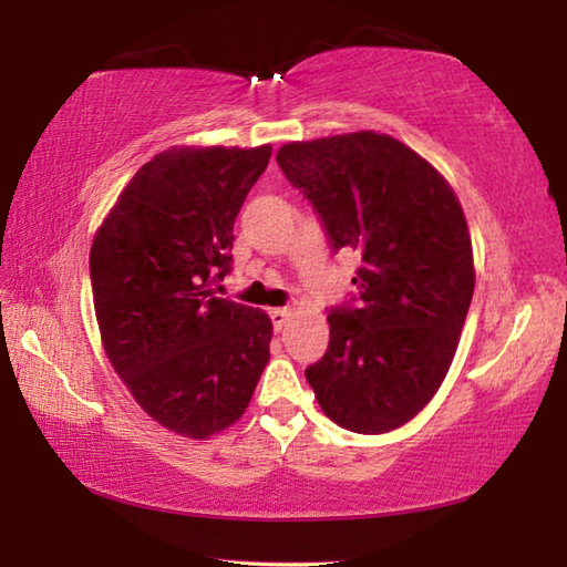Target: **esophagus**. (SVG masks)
<instances>
[{"mask_svg": "<svg viewBox=\"0 0 567 567\" xmlns=\"http://www.w3.org/2000/svg\"><path fill=\"white\" fill-rule=\"evenodd\" d=\"M290 318H292V312L287 310V307H277V310H270V320H272V324H275V330L280 332L287 322H290Z\"/></svg>", "mask_w": 567, "mask_h": 567, "instance_id": "34e87169", "label": "esophagus"}]
</instances>
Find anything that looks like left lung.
<instances>
[{
  "label": "left lung",
  "instance_id": "8db88e82",
  "mask_svg": "<svg viewBox=\"0 0 567 567\" xmlns=\"http://www.w3.org/2000/svg\"><path fill=\"white\" fill-rule=\"evenodd\" d=\"M277 162L318 209L332 249L360 257L358 305L332 307L328 352L305 378L340 427L398 430L443 385L473 300L460 199L415 150L370 130L290 142Z\"/></svg>",
  "mask_w": 567,
  "mask_h": 567
}]
</instances>
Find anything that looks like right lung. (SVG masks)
I'll return each instance as SVG.
<instances>
[{
    "label": "right lung",
    "mask_w": 567,
    "mask_h": 567,
    "mask_svg": "<svg viewBox=\"0 0 567 567\" xmlns=\"http://www.w3.org/2000/svg\"><path fill=\"white\" fill-rule=\"evenodd\" d=\"M272 147H172L137 169L90 249L104 352L137 405L192 440L245 415L272 322L215 297L235 217Z\"/></svg>",
    "instance_id": "right-lung-1"
}]
</instances>
